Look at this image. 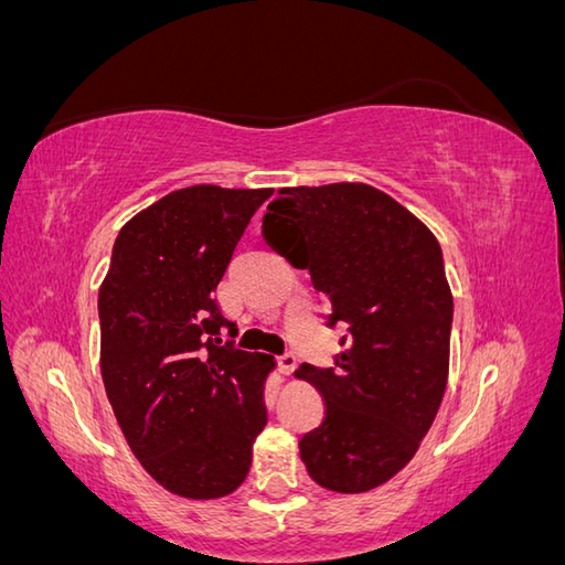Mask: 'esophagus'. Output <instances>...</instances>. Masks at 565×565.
I'll list each match as a JSON object with an SVG mask.
<instances>
[{
  "label": "esophagus",
  "mask_w": 565,
  "mask_h": 565,
  "mask_svg": "<svg viewBox=\"0 0 565 565\" xmlns=\"http://www.w3.org/2000/svg\"><path fill=\"white\" fill-rule=\"evenodd\" d=\"M278 367L282 374H289L295 367H297V355L292 351H287L282 355H278Z\"/></svg>",
  "instance_id": "1"
}]
</instances>
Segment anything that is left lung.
<instances>
[{
	"label": "left lung",
	"mask_w": 565,
	"mask_h": 565,
	"mask_svg": "<svg viewBox=\"0 0 565 565\" xmlns=\"http://www.w3.org/2000/svg\"><path fill=\"white\" fill-rule=\"evenodd\" d=\"M266 243L309 268L344 324L334 367L295 374L324 398L299 440L313 481L334 492L386 483L415 457L448 384L452 292L436 235L367 183L280 188L264 214Z\"/></svg>",
	"instance_id": "obj_1"
}]
</instances>
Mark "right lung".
I'll use <instances>...</instances> for the list:
<instances>
[{
  "label": "right lung",
  "mask_w": 565,
  "mask_h": 565,
  "mask_svg": "<svg viewBox=\"0 0 565 565\" xmlns=\"http://www.w3.org/2000/svg\"><path fill=\"white\" fill-rule=\"evenodd\" d=\"M270 188L191 185L119 231L98 289L100 374L141 467L169 492L226 498L266 426V353L221 344L214 289Z\"/></svg>",
  "instance_id": "add662e5"
}]
</instances>
